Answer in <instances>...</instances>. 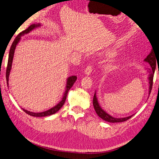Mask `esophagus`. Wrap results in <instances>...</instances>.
<instances>
[{
  "label": "esophagus",
  "instance_id": "esophagus-1",
  "mask_svg": "<svg viewBox=\"0 0 159 159\" xmlns=\"http://www.w3.org/2000/svg\"><path fill=\"white\" fill-rule=\"evenodd\" d=\"M92 70H93V68H92V66L89 65L87 66V67L84 69V74L87 76H89L91 75V73L92 72Z\"/></svg>",
  "mask_w": 159,
  "mask_h": 159
}]
</instances>
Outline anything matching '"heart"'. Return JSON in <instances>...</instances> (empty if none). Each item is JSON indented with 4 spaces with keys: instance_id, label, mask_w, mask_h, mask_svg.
I'll return each mask as SVG.
<instances>
[{
    "instance_id": "1",
    "label": "heart",
    "mask_w": 159,
    "mask_h": 159,
    "mask_svg": "<svg viewBox=\"0 0 159 159\" xmlns=\"http://www.w3.org/2000/svg\"><path fill=\"white\" fill-rule=\"evenodd\" d=\"M112 54H114V53H112Z\"/></svg>"
}]
</instances>
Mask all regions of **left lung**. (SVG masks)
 Listing matches in <instances>:
<instances>
[{
    "label": "left lung",
    "instance_id": "1",
    "mask_svg": "<svg viewBox=\"0 0 159 159\" xmlns=\"http://www.w3.org/2000/svg\"><path fill=\"white\" fill-rule=\"evenodd\" d=\"M154 51H151V52L148 55V56L144 59V61L148 63L150 65V68H149V71H148V83H149V91H148V94L150 95L151 90H152V83H153V77H154V71L155 69H156V66H157V64L158 66V60L155 56L154 55ZM159 70V68H158ZM93 107L94 109L96 112L97 114L99 116V117H100L101 119H102L103 120H104L105 121L109 122V123H120V122H124L126 121L128 119H129L130 118H131L134 114L131 116H129L127 117H124V118H114L112 116H110V114H108L106 111H104L103 110L100 105H99L98 98L96 96V91L95 92L94 94V97H93Z\"/></svg>",
    "mask_w": 159,
    "mask_h": 159
}]
</instances>
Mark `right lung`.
<instances>
[{"label": "right lung", "mask_w": 159, "mask_h": 159, "mask_svg": "<svg viewBox=\"0 0 159 159\" xmlns=\"http://www.w3.org/2000/svg\"><path fill=\"white\" fill-rule=\"evenodd\" d=\"M41 26V24L40 23L38 24H34L30 25V26L25 29V30L22 31L20 32L19 34H18L16 38L15 39L14 41L13 42L11 47L10 48V51H9V59H8V63H7V70H6V79H7V84L9 87V75H10V72L11 70L12 67V62H13V55L15 53V50H16V46L17 45V44L19 43L21 40V37L22 36H24V34H28L29 32H30L36 28H39ZM77 79V77L76 76H69L68 78L66 80V88H65V91L64 95H63V97L61 100L58 103V104L55 106L53 108H51V109L47 110V111L45 112H32L30 111H28L26 110H24L22 108V110L24 111L27 113L28 114L32 116H36V117H43V116H49L51 115V114H53L55 113H56L58 110H60L61 109L63 105L64 104V103L66 102V97H67V95L69 90L70 89V88L73 86L74 83H75V81Z\"/></svg>", "instance_id": "right-lung-1"}]
</instances>
